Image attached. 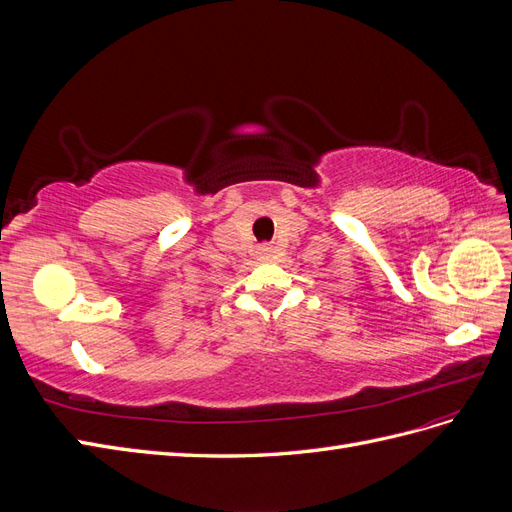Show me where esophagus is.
Here are the masks:
<instances>
[{
	"label": "esophagus",
	"instance_id": "1",
	"mask_svg": "<svg viewBox=\"0 0 512 512\" xmlns=\"http://www.w3.org/2000/svg\"><path fill=\"white\" fill-rule=\"evenodd\" d=\"M271 252H273V247H269V245L262 247V256H271Z\"/></svg>",
	"mask_w": 512,
	"mask_h": 512
}]
</instances>
